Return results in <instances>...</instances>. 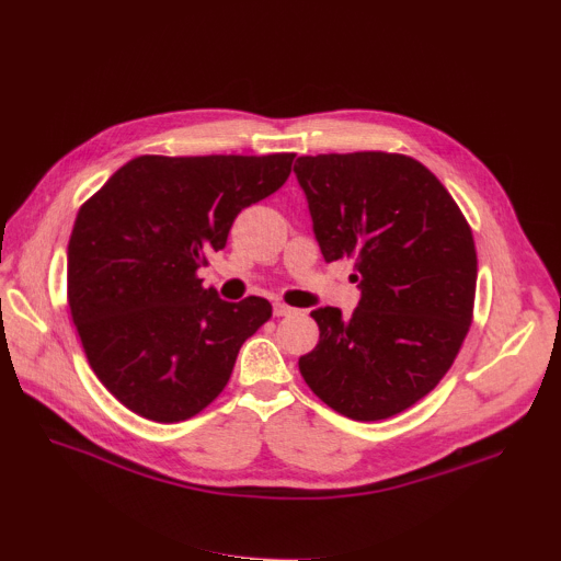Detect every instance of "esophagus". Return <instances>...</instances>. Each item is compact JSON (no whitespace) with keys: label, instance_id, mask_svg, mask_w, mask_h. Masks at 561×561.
<instances>
[{"label":"esophagus","instance_id":"34e87169","mask_svg":"<svg viewBox=\"0 0 561 561\" xmlns=\"http://www.w3.org/2000/svg\"><path fill=\"white\" fill-rule=\"evenodd\" d=\"M273 313H275L277 318H284V316L297 313V309H293V307H288V305H284V302H275V305H273Z\"/></svg>","mask_w":561,"mask_h":561}]
</instances>
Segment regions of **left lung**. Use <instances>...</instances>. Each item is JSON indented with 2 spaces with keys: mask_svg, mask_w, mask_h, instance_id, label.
<instances>
[{
  "mask_svg": "<svg viewBox=\"0 0 561 561\" xmlns=\"http://www.w3.org/2000/svg\"><path fill=\"white\" fill-rule=\"evenodd\" d=\"M324 261L352 259L360 300L311 311L300 356L307 386L356 422L388 420L426 397L454 365L473 316L478 259L469 222L417 160L381 153L297 158Z\"/></svg>",
  "mask_w": 561,
  "mask_h": 561,
  "instance_id": "left-lung-1",
  "label": "left lung"
}]
</instances>
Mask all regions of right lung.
Here are the masks:
<instances>
[{"instance_id": "right-lung-1", "label": "right lung", "mask_w": 561, "mask_h": 561, "mask_svg": "<svg viewBox=\"0 0 561 561\" xmlns=\"http://www.w3.org/2000/svg\"><path fill=\"white\" fill-rule=\"evenodd\" d=\"M293 158L139 156L79 209L71 320L94 375L133 413L160 424L198 415L273 316L264 297L220 300L196 273L226 248L239 211L286 182Z\"/></svg>"}]
</instances>
